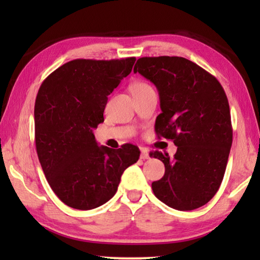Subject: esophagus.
I'll return each mask as SVG.
<instances>
[{
  "label": "esophagus",
  "mask_w": 260,
  "mask_h": 260,
  "mask_svg": "<svg viewBox=\"0 0 260 260\" xmlns=\"http://www.w3.org/2000/svg\"><path fill=\"white\" fill-rule=\"evenodd\" d=\"M150 158V155H149V151L146 148L141 149V159H149Z\"/></svg>",
  "instance_id": "34e87169"
}]
</instances>
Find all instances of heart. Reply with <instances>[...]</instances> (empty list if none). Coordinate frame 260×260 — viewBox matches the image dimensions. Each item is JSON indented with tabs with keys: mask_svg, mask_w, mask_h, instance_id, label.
<instances>
[{
	"mask_svg": "<svg viewBox=\"0 0 260 260\" xmlns=\"http://www.w3.org/2000/svg\"><path fill=\"white\" fill-rule=\"evenodd\" d=\"M151 88L152 87L147 82L135 81L131 85V91L132 94H138V93H142V91H146L148 89H151Z\"/></svg>",
	"mask_w": 260,
	"mask_h": 260,
	"instance_id": "heart-1",
	"label": "heart"
}]
</instances>
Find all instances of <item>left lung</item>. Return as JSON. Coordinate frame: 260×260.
<instances>
[{
  "instance_id": "8db88e82",
  "label": "left lung",
  "mask_w": 260,
  "mask_h": 260,
  "mask_svg": "<svg viewBox=\"0 0 260 260\" xmlns=\"http://www.w3.org/2000/svg\"><path fill=\"white\" fill-rule=\"evenodd\" d=\"M156 86L161 113L158 138L178 147L173 158L153 151L165 174L152 182L158 200L179 211L205 205L218 191L230 156L233 129L225 90L212 74L183 57H142L134 67Z\"/></svg>"
}]
</instances>
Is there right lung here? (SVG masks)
Segmentation results:
<instances>
[{"label": "right lung", "instance_id": "add662e5", "mask_svg": "<svg viewBox=\"0 0 260 260\" xmlns=\"http://www.w3.org/2000/svg\"><path fill=\"white\" fill-rule=\"evenodd\" d=\"M135 57L74 59L46 78L34 107L35 146L47 181L70 208L91 210L116 193L127 167L139 160L131 143L99 146L93 129L104 121L108 96L131 73Z\"/></svg>", "mask_w": 260, "mask_h": 260}]
</instances>
